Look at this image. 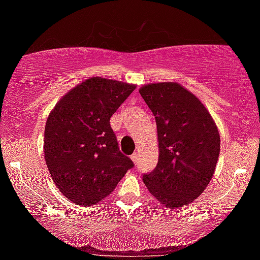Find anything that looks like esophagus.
I'll use <instances>...</instances> for the list:
<instances>
[{
    "mask_svg": "<svg viewBox=\"0 0 260 260\" xmlns=\"http://www.w3.org/2000/svg\"><path fill=\"white\" fill-rule=\"evenodd\" d=\"M138 157H139V151H134V154L131 156V160H132L134 164H137V161H138Z\"/></svg>",
    "mask_w": 260,
    "mask_h": 260,
    "instance_id": "esophagus-1",
    "label": "esophagus"
}]
</instances>
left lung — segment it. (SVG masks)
Returning <instances> with one entry per match:
<instances>
[{"instance_id":"1","label":"left lung","mask_w":260,"mask_h":260,"mask_svg":"<svg viewBox=\"0 0 260 260\" xmlns=\"http://www.w3.org/2000/svg\"><path fill=\"white\" fill-rule=\"evenodd\" d=\"M139 93L155 116L160 151L144 184L165 207L190 205L214 174L220 152L217 124L201 100L179 83H149Z\"/></svg>"}]
</instances>
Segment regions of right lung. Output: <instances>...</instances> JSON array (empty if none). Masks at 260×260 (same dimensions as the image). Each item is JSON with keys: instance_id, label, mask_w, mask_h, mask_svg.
Wrapping results in <instances>:
<instances>
[{"instance_id": "1", "label": "right lung", "mask_w": 260, "mask_h": 260, "mask_svg": "<svg viewBox=\"0 0 260 260\" xmlns=\"http://www.w3.org/2000/svg\"><path fill=\"white\" fill-rule=\"evenodd\" d=\"M136 84L90 77L55 104L45 127V160L55 186L80 206L114 191L133 162L118 150L110 118Z\"/></svg>"}]
</instances>
